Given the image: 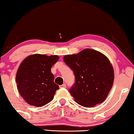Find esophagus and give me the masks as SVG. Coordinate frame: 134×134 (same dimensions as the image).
<instances>
[{"label": "esophagus", "instance_id": "esophagus-1", "mask_svg": "<svg viewBox=\"0 0 134 134\" xmlns=\"http://www.w3.org/2000/svg\"><path fill=\"white\" fill-rule=\"evenodd\" d=\"M66 84H63V85H60V88H66Z\"/></svg>", "mask_w": 134, "mask_h": 134}]
</instances>
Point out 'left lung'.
Returning <instances> with one entry per match:
<instances>
[{
	"label": "left lung",
	"mask_w": 134,
	"mask_h": 134,
	"mask_svg": "<svg viewBox=\"0 0 134 134\" xmlns=\"http://www.w3.org/2000/svg\"><path fill=\"white\" fill-rule=\"evenodd\" d=\"M74 72L76 82L69 90L75 101L85 107L103 102L111 89L114 71L107 57L94 49H85L63 57Z\"/></svg>",
	"instance_id": "left-lung-1"
}]
</instances>
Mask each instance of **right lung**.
Returning <instances> with one entry per match:
<instances>
[{
  "mask_svg": "<svg viewBox=\"0 0 134 134\" xmlns=\"http://www.w3.org/2000/svg\"><path fill=\"white\" fill-rule=\"evenodd\" d=\"M58 59V55L36 54L21 62L16 82L20 94L29 105L42 107L53 99L59 87L54 83L51 68Z\"/></svg>",
  "mask_w": 134,
  "mask_h": 134,
  "instance_id": "1",
  "label": "right lung"
}]
</instances>
